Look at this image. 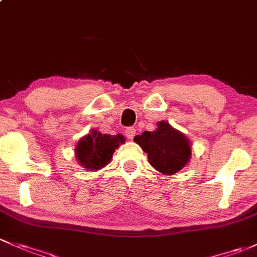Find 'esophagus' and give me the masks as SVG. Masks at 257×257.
Wrapping results in <instances>:
<instances>
[{
    "label": "esophagus",
    "mask_w": 257,
    "mask_h": 257,
    "mask_svg": "<svg viewBox=\"0 0 257 257\" xmlns=\"http://www.w3.org/2000/svg\"><path fill=\"white\" fill-rule=\"evenodd\" d=\"M125 136L128 139H133L134 136H136V129L133 126H129V128L125 129Z\"/></svg>",
    "instance_id": "1"
}]
</instances>
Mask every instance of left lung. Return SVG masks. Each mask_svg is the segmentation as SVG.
<instances>
[{"label":"left lung","instance_id":"left-lung-1","mask_svg":"<svg viewBox=\"0 0 257 257\" xmlns=\"http://www.w3.org/2000/svg\"><path fill=\"white\" fill-rule=\"evenodd\" d=\"M134 142L148 154L151 166L164 175L176 174L190 161V140L166 120L159 121L156 131L136 136Z\"/></svg>","mask_w":257,"mask_h":257}]
</instances>
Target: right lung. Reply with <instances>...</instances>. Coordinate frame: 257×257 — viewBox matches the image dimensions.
Masks as SVG:
<instances>
[{"label": "right lung", "mask_w": 257, "mask_h": 257, "mask_svg": "<svg viewBox=\"0 0 257 257\" xmlns=\"http://www.w3.org/2000/svg\"><path fill=\"white\" fill-rule=\"evenodd\" d=\"M125 142L121 134L108 136L92 129L90 134L81 138L75 148V156L81 166L97 171L110 163L113 153Z\"/></svg>", "instance_id": "add662e5"}]
</instances>
